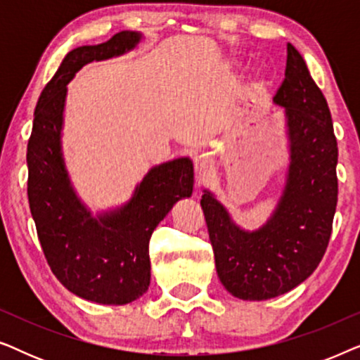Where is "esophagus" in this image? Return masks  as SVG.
<instances>
[{
	"label": "esophagus",
	"mask_w": 360,
	"mask_h": 360,
	"mask_svg": "<svg viewBox=\"0 0 360 360\" xmlns=\"http://www.w3.org/2000/svg\"><path fill=\"white\" fill-rule=\"evenodd\" d=\"M211 169H213V159L208 155H198L195 159V172H196V179L201 184V181L206 180V176L210 175Z\"/></svg>",
	"instance_id": "esophagus-1"
}]
</instances>
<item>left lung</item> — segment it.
Returning <instances> with one entry per match:
<instances>
[{
    "label": "left lung",
    "mask_w": 360,
    "mask_h": 360,
    "mask_svg": "<svg viewBox=\"0 0 360 360\" xmlns=\"http://www.w3.org/2000/svg\"><path fill=\"white\" fill-rule=\"evenodd\" d=\"M287 121L290 165L267 223L244 231L205 190L201 196L216 272L231 295L260 302L293 290L326 252L338 203V142L326 98L303 57L287 46L285 80L274 96Z\"/></svg>",
    "instance_id": "obj_1"
}]
</instances>
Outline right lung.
<instances>
[{"label":"right lung","mask_w":360,"mask_h":360,"mask_svg":"<svg viewBox=\"0 0 360 360\" xmlns=\"http://www.w3.org/2000/svg\"><path fill=\"white\" fill-rule=\"evenodd\" d=\"M141 39L122 31L68 52L39 96L27 142L29 208L49 267L77 297L101 304H126L147 292L150 236L172 206L193 191V164L181 157L152 167L126 205L93 216L68 179L62 154L68 82L86 63L120 57Z\"/></svg>","instance_id":"1"}]
</instances>
